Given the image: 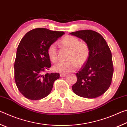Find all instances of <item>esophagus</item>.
Listing matches in <instances>:
<instances>
[{
    "label": "esophagus",
    "mask_w": 127,
    "mask_h": 127,
    "mask_svg": "<svg viewBox=\"0 0 127 127\" xmlns=\"http://www.w3.org/2000/svg\"><path fill=\"white\" fill-rule=\"evenodd\" d=\"M60 76L61 77H64L65 76H66V74H60Z\"/></svg>",
    "instance_id": "obj_1"
}]
</instances>
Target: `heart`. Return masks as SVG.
<instances>
[{"label": "heart", "instance_id": "obj_1", "mask_svg": "<svg viewBox=\"0 0 127 127\" xmlns=\"http://www.w3.org/2000/svg\"><path fill=\"white\" fill-rule=\"evenodd\" d=\"M63 48L69 50L66 62H60L54 66L55 72L61 74H66L74 71L77 65L82 66L86 63L90 55V48L85 42H79L78 38L74 36L67 35L61 40ZM49 59L53 63L58 60L57 45L53 43L48 49Z\"/></svg>", "mask_w": 127, "mask_h": 127}]
</instances>
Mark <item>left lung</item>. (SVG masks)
Segmentation results:
<instances>
[{
  "instance_id": "obj_1",
  "label": "left lung",
  "mask_w": 127,
  "mask_h": 127,
  "mask_svg": "<svg viewBox=\"0 0 127 127\" xmlns=\"http://www.w3.org/2000/svg\"><path fill=\"white\" fill-rule=\"evenodd\" d=\"M81 38L90 48L87 61L76 73L77 81L72 90L81 97L94 98L104 94L110 87L114 68L111 53L104 38L92 30L70 33Z\"/></svg>"
}]
</instances>
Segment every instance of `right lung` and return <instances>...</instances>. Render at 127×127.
<instances>
[{
	"instance_id": "add662e5",
	"label": "right lung",
	"mask_w": 127,
	"mask_h": 127,
	"mask_svg": "<svg viewBox=\"0 0 127 127\" xmlns=\"http://www.w3.org/2000/svg\"><path fill=\"white\" fill-rule=\"evenodd\" d=\"M64 34L63 31L38 28L28 32L21 40L14 62V79L19 91L28 99L46 97L54 81L59 78V73L44 72L51 66L48 47Z\"/></svg>"
}]
</instances>
